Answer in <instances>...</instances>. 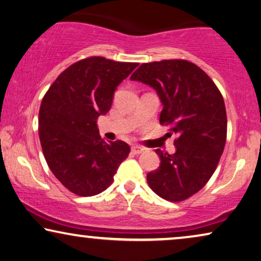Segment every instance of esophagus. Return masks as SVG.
Returning a JSON list of instances; mask_svg holds the SVG:
<instances>
[{"label": "esophagus", "mask_w": 261, "mask_h": 261, "mask_svg": "<svg viewBox=\"0 0 261 261\" xmlns=\"http://www.w3.org/2000/svg\"><path fill=\"white\" fill-rule=\"evenodd\" d=\"M131 151H132V153H134V154H140V153L144 152V148L140 147V146L135 145V146L131 147Z\"/></svg>", "instance_id": "1"}]
</instances>
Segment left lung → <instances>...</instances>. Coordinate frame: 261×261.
<instances>
[{
	"instance_id": "8db88e82",
	"label": "left lung",
	"mask_w": 261,
	"mask_h": 261,
	"mask_svg": "<svg viewBox=\"0 0 261 261\" xmlns=\"http://www.w3.org/2000/svg\"><path fill=\"white\" fill-rule=\"evenodd\" d=\"M130 80L155 90L163 103L160 124L175 134L174 154L159 148L160 166L147 174L156 195L180 202L204 187L216 169L226 140V111L220 90L206 73L187 60L142 64Z\"/></svg>"
}]
</instances>
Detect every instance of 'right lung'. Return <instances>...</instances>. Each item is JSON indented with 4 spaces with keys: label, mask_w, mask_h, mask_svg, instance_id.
Masks as SVG:
<instances>
[{
    "label": "right lung",
    "mask_w": 261,
    "mask_h": 261,
    "mask_svg": "<svg viewBox=\"0 0 261 261\" xmlns=\"http://www.w3.org/2000/svg\"><path fill=\"white\" fill-rule=\"evenodd\" d=\"M137 66L103 57L82 59L65 69L43 97L38 131L45 160L57 179L79 196L108 188L129 155L125 142L101 138L96 121L110 110L117 86Z\"/></svg>",
    "instance_id": "obj_1"
}]
</instances>
